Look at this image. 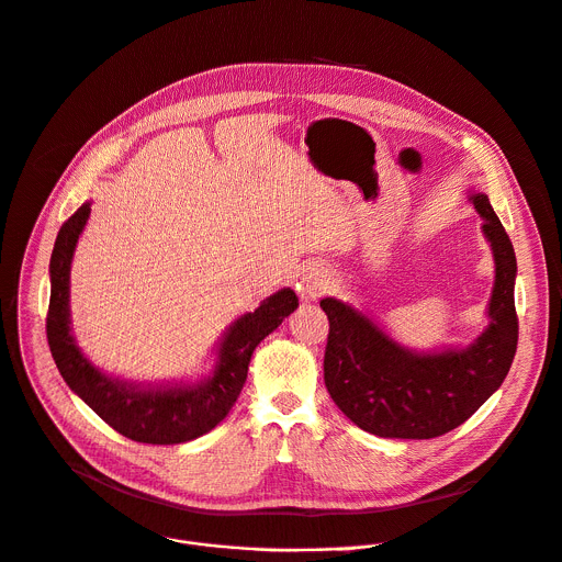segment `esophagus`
<instances>
[{
	"instance_id": "34e87169",
	"label": "esophagus",
	"mask_w": 562,
	"mask_h": 562,
	"mask_svg": "<svg viewBox=\"0 0 562 562\" xmlns=\"http://www.w3.org/2000/svg\"><path fill=\"white\" fill-rule=\"evenodd\" d=\"M331 273L329 269H325L323 265H314L307 269V273L302 276L300 280V295L304 302H314L318 300L323 293H327L331 289Z\"/></svg>"
}]
</instances>
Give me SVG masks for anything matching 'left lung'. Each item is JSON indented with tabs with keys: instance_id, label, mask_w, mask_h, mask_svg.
<instances>
[{
	"instance_id": "8db88e82",
	"label": "left lung",
	"mask_w": 562,
	"mask_h": 562,
	"mask_svg": "<svg viewBox=\"0 0 562 562\" xmlns=\"http://www.w3.org/2000/svg\"><path fill=\"white\" fill-rule=\"evenodd\" d=\"M469 201L482 217L495 280L488 325L469 345L417 351L394 340L370 314L338 297H323L329 318L325 385L340 413L366 432L387 439H432L462 426L502 385L518 347L514 244L484 192Z\"/></svg>"
}]
</instances>
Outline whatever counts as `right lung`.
<instances>
[{
  "label": "right lung",
  "instance_id": "right-lung-1",
  "mask_svg": "<svg viewBox=\"0 0 562 562\" xmlns=\"http://www.w3.org/2000/svg\"><path fill=\"white\" fill-rule=\"evenodd\" d=\"M89 213L91 201H85L63 224L48 265L46 338L65 383L100 419L132 441L170 446L211 432L235 405L246 383L255 347L297 310V295L284 286L262 300L252 314L233 321L213 349L215 363L211 374L194 383H130L112 376L87 359L71 331L69 276Z\"/></svg>",
  "mask_w": 562,
  "mask_h": 562
}]
</instances>
